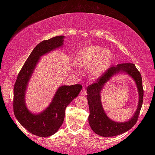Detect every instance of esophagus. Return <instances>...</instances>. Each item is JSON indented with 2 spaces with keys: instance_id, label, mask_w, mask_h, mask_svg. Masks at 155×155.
Segmentation results:
<instances>
[{
  "instance_id": "1",
  "label": "esophagus",
  "mask_w": 155,
  "mask_h": 155,
  "mask_svg": "<svg viewBox=\"0 0 155 155\" xmlns=\"http://www.w3.org/2000/svg\"><path fill=\"white\" fill-rule=\"evenodd\" d=\"M81 95H82V96L87 95V91H86V90H85V87H83V88L82 89V90H81Z\"/></svg>"
}]
</instances>
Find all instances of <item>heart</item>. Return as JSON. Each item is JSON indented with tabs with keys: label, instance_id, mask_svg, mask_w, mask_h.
Wrapping results in <instances>:
<instances>
[{
	"label": "heart",
	"instance_id": "1",
	"mask_svg": "<svg viewBox=\"0 0 155 155\" xmlns=\"http://www.w3.org/2000/svg\"><path fill=\"white\" fill-rule=\"evenodd\" d=\"M113 59V53L109 49L101 46L91 45L85 46L78 51L75 57L76 65L81 68L91 66V74L98 77L107 69Z\"/></svg>",
	"mask_w": 155,
	"mask_h": 155
}]
</instances>
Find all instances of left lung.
I'll list each match as a JSON object with an SVG mask.
<instances>
[{"mask_svg":"<svg viewBox=\"0 0 155 155\" xmlns=\"http://www.w3.org/2000/svg\"><path fill=\"white\" fill-rule=\"evenodd\" d=\"M125 73L129 75L135 81L139 94V103L133 117L127 122L118 123L113 121L104 111L101 103V90L107 82L111 77L118 73ZM87 98L90 107L89 124L91 129L97 135L103 137H114L122 134L134 127L137 121L139 114L143 103V90L142 78L140 72L134 64H120L116 66L109 68L104 74L98 78L95 83L89 85L87 88Z\"/></svg>","mask_w":155,"mask_h":155,"instance_id":"8db88e82","label":"left lung"}]
</instances>
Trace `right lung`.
Segmentation results:
<instances>
[{"label":"right lung","mask_w":155,"mask_h":155,"mask_svg":"<svg viewBox=\"0 0 155 155\" xmlns=\"http://www.w3.org/2000/svg\"><path fill=\"white\" fill-rule=\"evenodd\" d=\"M64 39V36H57L38 44L20 70L14 85L13 106L15 116L23 127L39 137H49L59 129L64 122L65 108L82 89L80 84L61 86L49 106L40 114H32L26 106V90L40 57L61 47Z\"/></svg>","instance_id":"1"}]
</instances>
